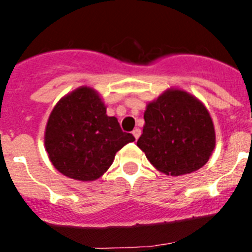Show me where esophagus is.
<instances>
[{"label": "esophagus", "instance_id": "esophagus-1", "mask_svg": "<svg viewBox=\"0 0 252 252\" xmlns=\"http://www.w3.org/2000/svg\"><path fill=\"white\" fill-rule=\"evenodd\" d=\"M132 135H133V137L137 140L140 137V135H141V130H140V128H135V130L132 131Z\"/></svg>", "mask_w": 252, "mask_h": 252}]
</instances>
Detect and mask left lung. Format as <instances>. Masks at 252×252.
Listing matches in <instances>:
<instances>
[{
    "mask_svg": "<svg viewBox=\"0 0 252 252\" xmlns=\"http://www.w3.org/2000/svg\"><path fill=\"white\" fill-rule=\"evenodd\" d=\"M137 146L159 171L170 177L193 173L209 160L216 132L207 107L179 88L164 91L146 104Z\"/></svg>",
    "mask_w": 252,
    "mask_h": 252,
    "instance_id": "8db88e82",
    "label": "left lung"
}]
</instances>
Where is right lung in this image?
<instances>
[{
    "label": "right lung",
    "instance_id": "add662e5",
    "mask_svg": "<svg viewBox=\"0 0 252 252\" xmlns=\"http://www.w3.org/2000/svg\"><path fill=\"white\" fill-rule=\"evenodd\" d=\"M106 110L99 93L87 86L58 101L46 122L44 144L59 173L81 182L98 179L112 165L116 153L135 141Z\"/></svg>",
    "mask_w": 252,
    "mask_h": 252
}]
</instances>
